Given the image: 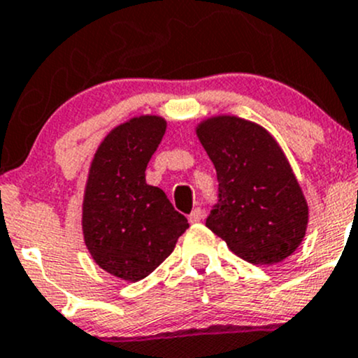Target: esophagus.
<instances>
[{
    "mask_svg": "<svg viewBox=\"0 0 358 358\" xmlns=\"http://www.w3.org/2000/svg\"><path fill=\"white\" fill-rule=\"evenodd\" d=\"M187 219H189V222H191V224L200 222V220L203 219V210H201V208H194L193 212L189 213V217H187Z\"/></svg>",
    "mask_w": 358,
    "mask_h": 358,
    "instance_id": "34e87169",
    "label": "esophagus"
}]
</instances>
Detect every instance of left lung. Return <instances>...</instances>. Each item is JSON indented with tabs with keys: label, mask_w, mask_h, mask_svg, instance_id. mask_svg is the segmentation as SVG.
Returning a JSON list of instances; mask_svg holds the SVG:
<instances>
[{
	"label": "left lung",
	"mask_w": 358,
	"mask_h": 358,
	"mask_svg": "<svg viewBox=\"0 0 358 358\" xmlns=\"http://www.w3.org/2000/svg\"><path fill=\"white\" fill-rule=\"evenodd\" d=\"M196 132L219 180L206 227L253 265L289 257L305 236L308 206L274 138L227 115L205 120Z\"/></svg>",
	"instance_id": "left-lung-1"
}]
</instances>
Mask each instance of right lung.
<instances>
[{
	"label": "right lung",
	"instance_id": "add662e5",
	"mask_svg": "<svg viewBox=\"0 0 358 358\" xmlns=\"http://www.w3.org/2000/svg\"><path fill=\"white\" fill-rule=\"evenodd\" d=\"M164 132L160 117L131 119L106 136L90 169L84 241L99 267L125 281L152 274L189 227L167 194L146 184V165Z\"/></svg>",
	"mask_w": 358,
	"mask_h": 358
}]
</instances>
